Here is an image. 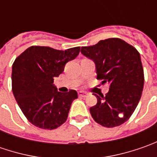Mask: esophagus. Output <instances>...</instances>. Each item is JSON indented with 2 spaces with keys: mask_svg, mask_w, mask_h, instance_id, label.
I'll return each instance as SVG.
<instances>
[{
  "mask_svg": "<svg viewBox=\"0 0 157 157\" xmlns=\"http://www.w3.org/2000/svg\"><path fill=\"white\" fill-rule=\"evenodd\" d=\"M87 96V94H86V93H84V92H78V97L79 98H86Z\"/></svg>",
  "mask_w": 157,
  "mask_h": 157,
  "instance_id": "34e87169",
  "label": "esophagus"
}]
</instances>
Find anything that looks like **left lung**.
Masks as SVG:
<instances>
[{
    "label": "left lung",
    "instance_id": "1",
    "mask_svg": "<svg viewBox=\"0 0 157 157\" xmlns=\"http://www.w3.org/2000/svg\"><path fill=\"white\" fill-rule=\"evenodd\" d=\"M81 52L94 61L97 79L109 85L105 96L95 94L98 102L90 108L92 117L105 128L123 124L136 110L143 90L144 72L140 53L134 46L116 37L83 46Z\"/></svg>",
    "mask_w": 157,
    "mask_h": 157
}]
</instances>
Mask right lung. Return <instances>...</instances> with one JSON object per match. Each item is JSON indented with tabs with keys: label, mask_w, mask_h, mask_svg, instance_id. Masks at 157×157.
Segmentation results:
<instances>
[{
	"label": "right lung",
	"mask_w": 157,
	"mask_h": 157,
	"mask_svg": "<svg viewBox=\"0 0 157 157\" xmlns=\"http://www.w3.org/2000/svg\"><path fill=\"white\" fill-rule=\"evenodd\" d=\"M79 51L80 47L58 51L35 45L15 58L12 66V91L24 116L34 126L52 130L66 121L78 94L75 90L59 93L53 82Z\"/></svg>",
	"instance_id": "1"
}]
</instances>
